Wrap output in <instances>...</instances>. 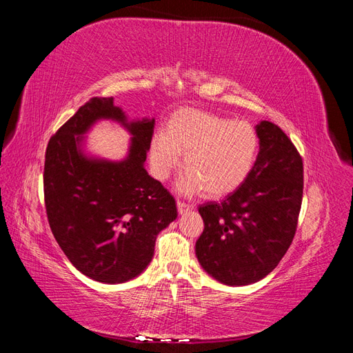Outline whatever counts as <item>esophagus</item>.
Masks as SVG:
<instances>
[{
	"label": "esophagus",
	"mask_w": 353,
	"mask_h": 353,
	"mask_svg": "<svg viewBox=\"0 0 353 353\" xmlns=\"http://www.w3.org/2000/svg\"><path fill=\"white\" fill-rule=\"evenodd\" d=\"M176 206H178L179 215H184V213H187V212L191 209V206L188 205V203H185V201H183V200H178V201H176Z\"/></svg>",
	"instance_id": "34e87169"
}]
</instances>
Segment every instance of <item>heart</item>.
I'll return each mask as SVG.
<instances>
[{
  "instance_id": "b5f03b06",
  "label": "heart",
  "mask_w": 353,
  "mask_h": 353,
  "mask_svg": "<svg viewBox=\"0 0 353 353\" xmlns=\"http://www.w3.org/2000/svg\"><path fill=\"white\" fill-rule=\"evenodd\" d=\"M254 128L215 113L184 109L175 113L166 131H159L150 145V165L157 179H166L184 153L185 174L179 179L184 193L205 190L221 197L239 188L249 176L258 154Z\"/></svg>"
}]
</instances>
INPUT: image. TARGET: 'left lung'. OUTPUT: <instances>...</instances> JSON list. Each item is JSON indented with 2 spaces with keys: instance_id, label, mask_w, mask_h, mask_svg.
Wrapping results in <instances>:
<instances>
[{
  "instance_id": "8db88e82",
  "label": "left lung",
  "mask_w": 353,
  "mask_h": 353,
  "mask_svg": "<svg viewBox=\"0 0 353 353\" xmlns=\"http://www.w3.org/2000/svg\"><path fill=\"white\" fill-rule=\"evenodd\" d=\"M259 153L244 183L199 213L205 230L196 256L213 279L227 285L262 280L280 263L296 234L303 196L302 157L280 126L256 125Z\"/></svg>"
}]
</instances>
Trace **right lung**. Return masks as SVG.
Returning <instances> with one entry per match:
<instances>
[{"label":"right lung","mask_w":353,"mask_h":353,"mask_svg":"<svg viewBox=\"0 0 353 353\" xmlns=\"http://www.w3.org/2000/svg\"><path fill=\"white\" fill-rule=\"evenodd\" d=\"M101 119L126 127L133 137L119 163L87 157L83 135ZM154 119L128 121L112 97L85 103L50 138L44 199L61 250L90 279L117 284L140 275L152 262L157 234L178 216L175 199L144 168Z\"/></svg>","instance_id":"1"}]
</instances>
